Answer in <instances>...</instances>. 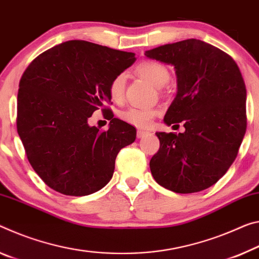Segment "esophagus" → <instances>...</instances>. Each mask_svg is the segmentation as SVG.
Masks as SVG:
<instances>
[{
    "label": "esophagus",
    "mask_w": 259,
    "mask_h": 259,
    "mask_svg": "<svg viewBox=\"0 0 259 259\" xmlns=\"http://www.w3.org/2000/svg\"><path fill=\"white\" fill-rule=\"evenodd\" d=\"M147 134H149V133H147V131H145V130H142V129L137 130V137L138 138H143L144 136H146Z\"/></svg>",
    "instance_id": "obj_1"
}]
</instances>
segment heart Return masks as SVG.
<instances>
[{
  "label": "heart",
  "instance_id": "heart-1",
  "mask_svg": "<svg viewBox=\"0 0 259 259\" xmlns=\"http://www.w3.org/2000/svg\"><path fill=\"white\" fill-rule=\"evenodd\" d=\"M136 71L139 75L150 80L152 84L157 88L166 85L169 80V70H168L165 64L158 62V61H142L137 64ZM126 75L124 72L117 73L112 80H110L108 91L109 96L113 100L118 101L123 98L125 90ZM158 109L153 107H129L128 109L123 110L120 116L123 121L130 124L144 128L147 126L157 115Z\"/></svg>",
  "mask_w": 259,
  "mask_h": 259
}]
</instances>
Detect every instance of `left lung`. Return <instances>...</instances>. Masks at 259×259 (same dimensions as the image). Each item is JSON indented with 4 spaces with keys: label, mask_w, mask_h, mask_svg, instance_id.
Returning a JSON list of instances; mask_svg holds the SVG:
<instances>
[{
    "label": "left lung",
    "mask_w": 259,
    "mask_h": 259,
    "mask_svg": "<svg viewBox=\"0 0 259 259\" xmlns=\"http://www.w3.org/2000/svg\"><path fill=\"white\" fill-rule=\"evenodd\" d=\"M149 59L171 64L178 92L163 118L183 121L184 133H155L160 149L150 169L160 186L179 194L210 188L235 160L247 129V90L237 64L219 48L188 39L150 49Z\"/></svg>",
    "instance_id": "1"
}]
</instances>
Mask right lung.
Here are the masks:
<instances>
[{
  "instance_id": "add662e5",
  "label": "right lung",
  "mask_w": 259,
  "mask_h": 259,
  "mask_svg": "<svg viewBox=\"0 0 259 259\" xmlns=\"http://www.w3.org/2000/svg\"><path fill=\"white\" fill-rule=\"evenodd\" d=\"M136 61L134 53L84 40L65 41L32 61L19 81L17 131L31 166L49 188L86 196L112 179L121 149L136 128L114 117L110 80ZM107 112V132L88 125L98 109Z\"/></svg>"
}]
</instances>
